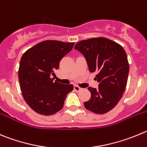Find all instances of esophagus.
<instances>
[{
    "label": "esophagus",
    "instance_id": "esophagus-1",
    "mask_svg": "<svg viewBox=\"0 0 147 147\" xmlns=\"http://www.w3.org/2000/svg\"><path fill=\"white\" fill-rule=\"evenodd\" d=\"M74 90H75V91H77V92H79V91H80V90H82V88L79 87V86H74Z\"/></svg>",
    "mask_w": 147,
    "mask_h": 147
}]
</instances>
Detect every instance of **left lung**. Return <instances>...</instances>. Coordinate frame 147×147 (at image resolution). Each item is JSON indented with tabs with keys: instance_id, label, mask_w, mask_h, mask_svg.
I'll use <instances>...</instances> for the list:
<instances>
[{
	"instance_id": "1",
	"label": "left lung",
	"mask_w": 147,
	"mask_h": 147,
	"mask_svg": "<svg viewBox=\"0 0 147 147\" xmlns=\"http://www.w3.org/2000/svg\"><path fill=\"white\" fill-rule=\"evenodd\" d=\"M75 49L86 58L90 72H96L98 88L88 87L91 96L84 102L86 109L105 114L113 109L123 96L129 72L124 49L106 38H95L78 42Z\"/></svg>"
}]
</instances>
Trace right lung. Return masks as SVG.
<instances>
[{
	"label": "right lung",
	"instance_id": "obj_1",
	"mask_svg": "<svg viewBox=\"0 0 147 147\" xmlns=\"http://www.w3.org/2000/svg\"><path fill=\"white\" fill-rule=\"evenodd\" d=\"M75 42L44 40L26 51L20 60L19 80L24 99L40 115H51L61 110L73 85L53 82L54 71L72 50Z\"/></svg>",
	"mask_w": 147,
	"mask_h": 147
}]
</instances>
